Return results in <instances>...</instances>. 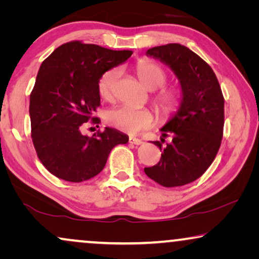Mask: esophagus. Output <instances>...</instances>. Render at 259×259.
<instances>
[{
    "mask_svg": "<svg viewBox=\"0 0 259 259\" xmlns=\"http://www.w3.org/2000/svg\"><path fill=\"white\" fill-rule=\"evenodd\" d=\"M130 144H132V145H141V144H144V141L140 140V139H138V138H130Z\"/></svg>",
    "mask_w": 259,
    "mask_h": 259,
    "instance_id": "esophagus-1",
    "label": "esophagus"
}]
</instances>
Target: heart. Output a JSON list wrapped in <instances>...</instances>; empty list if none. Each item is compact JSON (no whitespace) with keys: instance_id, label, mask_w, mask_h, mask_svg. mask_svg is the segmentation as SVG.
<instances>
[{"instance_id":"1","label":"heart","mask_w":259,"mask_h":259,"mask_svg":"<svg viewBox=\"0 0 259 259\" xmlns=\"http://www.w3.org/2000/svg\"><path fill=\"white\" fill-rule=\"evenodd\" d=\"M137 75L140 82L148 90L154 91L164 86L167 81V74L158 63L151 60H140L136 66ZM119 70L109 69L99 80V94L105 100H111ZM155 107L161 115L167 116L177 111L180 105V94L172 88H162L154 95ZM106 121L115 128L130 134H137L150 128L154 123V115L147 108H137L132 106H119L109 109L106 114Z\"/></svg>"}]
</instances>
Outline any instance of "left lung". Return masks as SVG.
Masks as SVG:
<instances>
[{"instance_id": "obj_1", "label": "left lung", "mask_w": 259, "mask_h": 259, "mask_svg": "<svg viewBox=\"0 0 259 259\" xmlns=\"http://www.w3.org/2000/svg\"><path fill=\"white\" fill-rule=\"evenodd\" d=\"M146 55L173 70L182 87V101L160 130L161 142L167 136L172 141L164 148L160 141H154L161 158L144 171L165 187L186 185L203 176L218 153L224 128V97L211 67L185 46H158L148 49Z\"/></svg>"}]
</instances>
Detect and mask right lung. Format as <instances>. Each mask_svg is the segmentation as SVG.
<instances>
[{
  "instance_id": "right-lung-1",
  "label": "right lung",
  "mask_w": 259,
  "mask_h": 259,
  "mask_svg": "<svg viewBox=\"0 0 259 259\" xmlns=\"http://www.w3.org/2000/svg\"><path fill=\"white\" fill-rule=\"evenodd\" d=\"M133 52L112 51L72 41L60 46L42 62L30 94L31 139L37 157L52 175L80 183L104 169L113 147L128 143V136L106 127L83 136L81 128L100 106L99 80Z\"/></svg>"
}]
</instances>
